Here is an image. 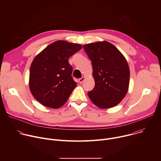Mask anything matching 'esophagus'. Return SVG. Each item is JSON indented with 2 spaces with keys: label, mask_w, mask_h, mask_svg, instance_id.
Masks as SVG:
<instances>
[{
  "label": "esophagus",
  "mask_w": 161,
  "mask_h": 161,
  "mask_svg": "<svg viewBox=\"0 0 161 161\" xmlns=\"http://www.w3.org/2000/svg\"><path fill=\"white\" fill-rule=\"evenodd\" d=\"M85 76H83L82 78H80V79H79V82H80V83H83V81L85 80Z\"/></svg>",
  "instance_id": "34e87169"
}]
</instances>
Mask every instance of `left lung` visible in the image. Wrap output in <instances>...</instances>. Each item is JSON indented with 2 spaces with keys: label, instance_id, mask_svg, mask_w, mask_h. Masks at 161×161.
<instances>
[{
  "label": "left lung",
  "instance_id": "1",
  "mask_svg": "<svg viewBox=\"0 0 161 161\" xmlns=\"http://www.w3.org/2000/svg\"><path fill=\"white\" fill-rule=\"evenodd\" d=\"M83 48L92 64L95 86L88 92L92 103L100 108L117 106L125 96L130 71L122 53L108 41L89 43Z\"/></svg>",
  "mask_w": 161,
  "mask_h": 161
}]
</instances>
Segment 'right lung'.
<instances>
[{
    "instance_id": "right-lung-1",
    "label": "right lung",
    "mask_w": 161,
    "mask_h": 161,
    "mask_svg": "<svg viewBox=\"0 0 161 161\" xmlns=\"http://www.w3.org/2000/svg\"><path fill=\"white\" fill-rule=\"evenodd\" d=\"M81 48L79 44L57 41L34 58L30 69L29 87L41 104L58 108L65 103L77 85L68 59Z\"/></svg>"
}]
</instances>
